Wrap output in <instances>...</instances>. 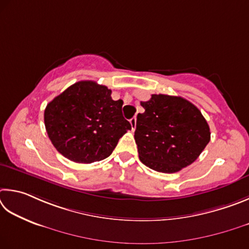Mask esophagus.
<instances>
[{"label": "esophagus", "mask_w": 249, "mask_h": 249, "mask_svg": "<svg viewBox=\"0 0 249 249\" xmlns=\"http://www.w3.org/2000/svg\"><path fill=\"white\" fill-rule=\"evenodd\" d=\"M130 124H131V128H132V130L136 129V127H137V117H133V118H131V119H130Z\"/></svg>", "instance_id": "obj_1"}]
</instances>
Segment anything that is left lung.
Instances as JSON below:
<instances>
[{"mask_svg": "<svg viewBox=\"0 0 249 249\" xmlns=\"http://www.w3.org/2000/svg\"><path fill=\"white\" fill-rule=\"evenodd\" d=\"M134 139L139 158L147 167L173 174L189 166L210 142V128L201 111L179 96L152 95L141 102Z\"/></svg>", "mask_w": 249, "mask_h": 249, "instance_id": "8db88e82", "label": "left lung"}]
</instances>
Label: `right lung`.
I'll list each match as a JSON object with an SVG mask.
<instances>
[{
	"label": "right lung",
	"instance_id": "add662e5",
	"mask_svg": "<svg viewBox=\"0 0 249 249\" xmlns=\"http://www.w3.org/2000/svg\"><path fill=\"white\" fill-rule=\"evenodd\" d=\"M107 86L81 81L56 96L45 109L48 137L59 153L75 163L108 158L119 139L131 130L122 116V102Z\"/></svg>",
	"mask_w": 249,
	"mask_h": 249
}]
</instances>
